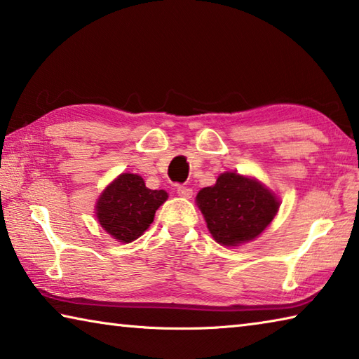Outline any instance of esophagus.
<instances>
[{
  "mask_svg": "<svg viewBox=\"0 0 359 359\" xmlns=\"http://www.w3.org/2000/svg\"><path fill=\"white\" fill-rule=\"evenodd\" d=\"M177 194H179V196H182V198H191L193 196V190H191L190 187L180 185V187H177Z\"/></svg>",
  "mask_w": 359,
  "mask_h": 359,
  "instance_id": "esophagus-1",
  "label": "esophagus"
}]
</instances>
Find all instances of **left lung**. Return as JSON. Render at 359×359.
I'll return each mask as SVG.
<instances>
[{
  "label": "left lung",
  "mask_w": 359,
  "mask_h": 359,
  "mask_svg": "<svg viewBox=\"0 0 359 359\" xmlns=\"http://www.w3.org/2000/svg\"><path fill=\"white\" fill-rule=\"evenodd\" d=\"M196 201L218 244L234 247L263 233L278 210V199L257 180L236 172L218 175Z\"/></svg>",
  "instance_id": "obj_1"
}]
</instances>
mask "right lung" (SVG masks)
<instances>
[{
	"mask_svg": "<svg viewBox=\"0 0 359 359\" xmlns=\"http://www.w3.org/2000/svg\"><path fill=\"white\" fill-rule=\"evenodd\" d=\"M166 199L165 190H150L141 175L121 174L101 193L96 217L112 238L128 244L150 226Z\"/></svg>",
	"mask_w": 359,
	"mask_h": 359,
	"instance_id": "1",
	"label": "right lung"
}]
</instances>
